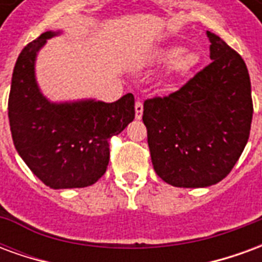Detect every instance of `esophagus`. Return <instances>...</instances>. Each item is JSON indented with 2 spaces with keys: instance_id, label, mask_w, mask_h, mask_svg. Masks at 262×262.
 <instances>
[{
  "instance_id": "34e87169",
  "label": "esophagus",
  "mask_w": 262,
  "mask_h": 262,
  "mask_svg": "<svg viewBox=\"0 0 262 262\" xmlns=\"http://www.w3.org/2000/svg\"><path fill=\"white\" fill-rule=\"evenodd\" d=\"M135 111H136V119H140L143 115V103L140 101H136V105H135Z\"/></svg>"
}]
</instances>
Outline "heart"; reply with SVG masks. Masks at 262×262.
Returning <instances> with one entry per match:
<instances>
[{
  "instance_id": "heart-1",
  "label": "heart",
  "mask_w": 262,
  "mask_h": 262,
  "mask_svg": "<svg viewBox=\"0 0 262 262\" xmlns=\"http://www.w3.org/2000/svg\"><path fill=\"white\" fill-rule=\"evenodd\" d=\"M185 49L181 46H170L160 50L157 60L163 64H174L178 71H189L198 63V56L195 53H186Z\"/></svg>"
}]
</instances>
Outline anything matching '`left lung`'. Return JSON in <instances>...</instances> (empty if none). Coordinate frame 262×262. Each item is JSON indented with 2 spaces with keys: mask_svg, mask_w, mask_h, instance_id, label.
Returning <instances> with one entry per match:
<instances>
[{
  "mask_svg": "<svg viewBox=\"0 0 262 262\" xmlns=\"http://www.w3.org/2000/svg\"><path fill=\"white\" fill-rule=\"evenodd\" d=\"M206 35L212 63L176 92L143 105L154 170L172 187L222 181L250 136L254 109L247 66L223 39Z\"/></svg>",
  "mask_w": 262,
  "mask_h": 262,
  "instance_id": "left-lung-1",
  "label": "left lung"
}]
</instances>
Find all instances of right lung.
<instances>
[{
	"label": "right lung",
	"instance_id": "obj_1",
	"mask_svg": "<svg viewBox=\"0 0 262 262\" xmlns=\"http://www.w3.org/2000/svg\"><path fill=\"white\" fill-rule=\"evenodd\" d=\"M56 33L45 32L22 49L8 98L15 148L40 181L53 188H84L105 174L109 140L135 118V97L116 102L50 103L35 81L36 52Z\"/></svg>",
	"mask_w": 262,
	"mask_h": 262
}]
</instances>
